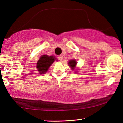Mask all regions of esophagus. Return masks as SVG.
Wrapping results in <instances>:
<instances>
[{
	"mask_svg": "<svg viewBox=\"0 0 123 123\" xmlns=\"http://www.w3.org/2000/svg\"><path fill=\"white\" fill-rule=\"evenodd\" d=\"M58 60H60V61H62V58H63V56L62 55H58Z\"/></svg>",
	"mask_w": 123,
	"mask_h": 123,
	"instance_id": "esophagus-1",
	"label": "esophagus"
}]
</instances>
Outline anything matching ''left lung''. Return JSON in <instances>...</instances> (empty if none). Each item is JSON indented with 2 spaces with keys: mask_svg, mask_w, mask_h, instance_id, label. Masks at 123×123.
Returning a JSON list of instances; mask_svg holds the SVG:
<instances>
[{
  "mask_svg": "<svg viewBox=\"0 0 123 123\" xmlns=\"http://www.w3.org/2000/svg\"><path fill=\"white\" fill-rule=\"evenodd\" d=\"M77 61H76L75 60H70L68 62V64H69V66L71 68V70H74L75 69L76 65H77Z\"/></svg>",
  "mask_w": 123,
  "mask_h": 123,
  "instance_id": "left-lung-1",
  "label": "left lung"
}]
</instances>
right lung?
<instances>
[{
    "label": "right lung",
    "mask_w": 123,
    "mask_h": 123,
    "mask_svg": "<svg viewBox=\"0 0 123 123\" xmlns=\"http://www.w3.org/2000/svg\"><path fill=\"white\" fill-rule=\"evenodd\" d=\"M56 58L53 56H48V55H43L41 56L37 61L36 68L40 74H45L49 69V68L56 60Z\"/></svg>",
    "instance_id": "add662e5"
}]
</instances>
